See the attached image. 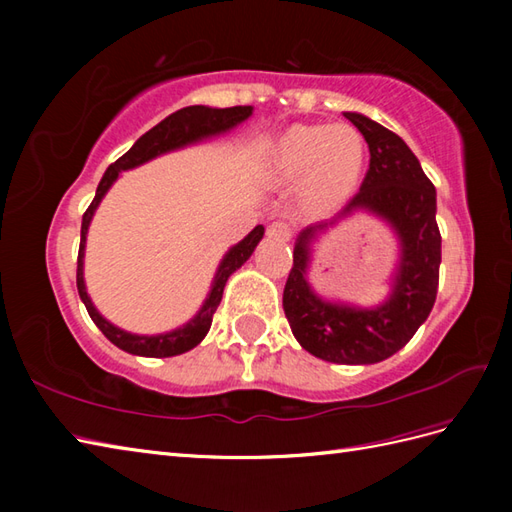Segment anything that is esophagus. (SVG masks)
<instances>
[{"label":"esophagus","instance_id":"34e87169","mask_svg":"<svg viewBox=\"0 0 512 512\" xmlns=\"http://www.w3.org/2000/svg\"><path fill=\"white\" fill-rule=\"evenodd\" d=\"M268 237L281 239V242H288V239L292 237V226L288 222L277 220V222H273V224L268 226Z\"/></svg>","mask_w":512,"mask_h":512}]
</instances>
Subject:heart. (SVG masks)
<instances>
[{
  "label": "heart",
  "instance_id": "obj_1",
  "mask_svg": "<svg viewBox=\"0 0 512 512\" xmlns=\"http://www.w3.org/2000/svg\"><path fill=\"white\" fill-rule=\"evenodd\" d=\"M365 167V140L356 127L292 125L270 147L268 169L281 182H299L312 209H334L354 193Z\"/></svg>",
  "mask_w": 512,
  "mask_h": 512
}]
</instances>
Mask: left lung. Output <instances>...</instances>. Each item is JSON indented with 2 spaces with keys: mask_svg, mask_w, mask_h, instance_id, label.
I'll return each mask as SVG.
<instances>
[{
  "mask_svg": "<svg viewBox=\"0 0 512 512\" xmlns=\"http://www.w3.org/2000/svg\"><path fill=\"white\" fill-rule=\"evenodd\" d=\"M345 118L365 138L369 169L361 191L339 215L299 233L284 288V312L295 339L312 356L341 365H372L402 350L427 321L438 295L442 237L436 222V187L405 140L363 114L345 112ZM356 210L383 216L401 242L392 295L376 309L325 302L305 277L311 239Z\"/></svg>",
  "mask_w": 512,
  "mask_h": 512,
  "instance_id": "obj_1",
  "label": "left lung"
}]
</instances>
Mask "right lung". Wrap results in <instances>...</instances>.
Listing matches in <instances>:
<instances>
[{
	"label": "right lung",
	"instance_id": "add662e5",
	"mask_svg": "<svg viewBox=\"0 0 512 512\" xmlns=\"http://www.w3.org/2000/svg\"><path fill=\"white\" fill-rule=\"evenodd\" d=\"M253 114V107L250 105H237V107H224V110H217V107H206V105H191V107H182V110L173 112L167 116L165 121H160L156 127H151L147 134L140 136L134 147L112 162L107 171L103 173V178L96 187V195L92 204L88 206V211L83 213V222H81V246H79V259H76V288H79V297L88 308L90 319L96 323L107 339H110L116 347L121 350L136 354V356H149V358H165V356H178L193 350L198 345L206 332H209L211 323H213V314L220 306L222 301V292L228 277H231L235 270L242 266L246 259L253 255L255 246L259 244V239L264 237V226L259 224L250 231L242 242L235 244L224 259L220 262V268L213 277V284L209 295H206L200 312L195 317L182 325L178 330H171L165 334H156V336H143V334H132L125 332L121 328H116L107 319H103L99 310L94 308L92 299L88 297V290H85V281H83V255H85V237H88V228L92 222V215L96 211V206L101 204L103 195L110 191L112 184L116 182L118 173L134 169L143 162L156 158L160 154H167V151L180 149L198 143L202 138L224 134L228 129H233L235 125L244 123L246 118Z\"/></svg>",
	"mask_w": 512,
	"mask_h": 512
}]
</instances>
